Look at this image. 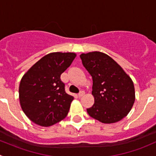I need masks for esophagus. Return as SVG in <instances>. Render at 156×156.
Instances as JSON below:
<instances>
[{"label": "esophagus", "instance_id": "obj_1", "mask_svg": "<svg viewBox=\"0 0 156 156\" xmlns=\"http://www.w3.org/2000/svg\"><path fill=\"white\" fill-rule=\"evenodd\" d=\"M84 94H85V93H84V90L80 91L79 94H78V97H83V96L84 95Z\"/></svg>", "mask_w": 156, "mask_h": 156}]
</instances>
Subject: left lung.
<instances>
[{"instance_id": "left-lung-1", "label": "left lung", "mask_w": 156, "mask_h": 156, "mask_svg": "<svg viewBox=\"0 0 156 156\" xmlns=\"http://www.w3.org/2000/svg\"><path fill=\"white\" fill-rule=\"evenodd\" d=\"M82 64L93 78L94 104L87 108L90 117L105 124L125 117L135 101L131 78L109 56L94 51L80 55Z\"/></svg>"}]
</instances>
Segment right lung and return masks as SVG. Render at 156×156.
I'll return each mask as SVG.
<instances>
[{
    "mask_svg": "<svg viewBox=\"0 0 156 156\" xmlns=\"http://www.w3.org/2000/svg\"><path fill=\"white\" fill-rule=\"evenodd\" d=\"M75 56V53H50L23 75L19 97L22 109L31 122L49 127L66 117L74 97L66 92L60 75Z\"/></svg>",
    "mask_w": 156,
    "mask_h": 156,
    "instance_id": "right-lung-1",
    "label": "right lung"
}]
</instances>
